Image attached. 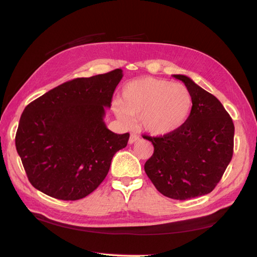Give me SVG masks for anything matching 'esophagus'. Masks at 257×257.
<instances>
[{
  "mask_svg": "<svg viewBox=\"0 0 257 257\" xmlns=\"http://www.w3.org/2000/svg\"><path fill=\"white\" fill-rule=\"evenodd\" d=\"M139 140H140V137H139L138 135L132 134V135H130V138H129V144L133 145L135 143H137V141H139Z\"/></svg>",
  "mask_w": 257,
  "mask_h": 257,
  "instance_id": "obj_1",
  "label": "esophagus"
}]
</instances>
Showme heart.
<instances>
[{
	"label": "heart",
	"mask_w": 257,
	"mask_h": 257,
	"mask_svg": "<svg viewBox=\"0 0 257 257\" xmlns=\"http://www.w3.org/2000/svg\"><path fill=\"white\" fill-rule=\"evenodd\" d=\"M192 105V95L183 84L140 77L122 87L114 112L125 123H130L129 116L139 117L141 127L152 135H168L185 123Z\"/></svg>",
	"instance_id": "1"
}]
</instances>
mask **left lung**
Returning <instances> with one entry per match:
<instances>
[{
  "label": "left lung",
  "mask_w": 257,
  "mask_h": 257,
  "mask_svg": "<svg viewBox=\"0 0 257 257\" xmlns=\"http://www.w3.org/2000/svg\"><path fill=\"white\" fill-rule=\"evenodd\" d=\"M173 77L188 87L192 110L176 132L161 137L144 136L155 148L145 171L163 195L188 200L210 193L220 182L233 156L234 123L215 96L188 76Z\"/></svg>",
  "instance_id": "obj_1"
}]
</instances>
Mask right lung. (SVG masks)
<instances>
[{
	"label": "right lung",
	"instance_id": "1",
	"mask_svg": "<svg viewBox=\"0 0 257 257\" xmlns=\"http://www.w3.org/2000/svg\"><path fill=\"white\" fill-rule=\"evenodd\" d=\"M122 70L75 78L29 103L22 113L15 146L29 181L58 200L83 199L106 178L113 155L129 134L110 132L105 108Z\"/></svg>",
	"mask_w": 257,
	"mask_h": 257
}]
</instances>
